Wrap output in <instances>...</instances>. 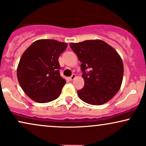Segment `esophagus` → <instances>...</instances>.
Here are the masks:
<instances>
[{
    "instance_id": "esophagus-1",
    "label": "esophagus",
    "mask_w": 146,
    "mask_h": 146,
    "mask_svg": "<svg viewBox=\"0 0 146 146\" xmlns=\"http://www.w3.org/2000/svg\"><path fill=\"white\" fill-rule=\"evenodd\" d=\"M76 74H74L72 75L71 77H70V80H73L74 79L76 78Z\"/></svg>"
}]
</instances>
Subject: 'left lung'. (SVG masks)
I'll list each match as a JSON object with an SVG mask.
<instances>
[{
    "label": "left lung",
    "mask_w": 146,
    "mask_h": 146,
    "mask_svg": "<svg viewBox=\"0 0 146 146\" xmlns=\"http://www.w3.org/2000/svg\"><path fill=\"white\" fill-rule=\"evenodd\" d=\"M70 47L81 64L84 86L77 91L81 100L91 105H102L111 100L121 87L124 67L121 57L104 40L71 42ZM90 69L88 73L86 70Z\"/></svg>",
    "instance_id": "8db88e82"
}]
</instances>
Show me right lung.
I'll return each mask as SVG.
<instances>
[{"label":"right lung","instance_id":"add662e5","mask_svg":"<svg viewBox=\"0 0 146 146\" xmlns=\"http://www.w3.org/2000/svg\"><path fill=\"white\" fill-rule=\"evenodd\" d=\"M68 44L40 39L34 42L23 53L17 76L21 89L38 103H47L58 98L66 80L59 74V55Z\"/></svg>","mask_w":146,"mask_h":146}]
</instances>
